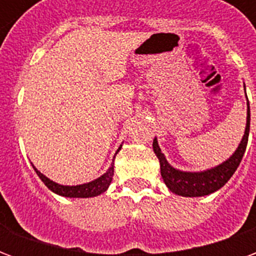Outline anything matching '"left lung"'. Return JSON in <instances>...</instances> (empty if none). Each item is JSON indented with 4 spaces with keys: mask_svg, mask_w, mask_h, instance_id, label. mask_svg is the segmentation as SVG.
Returning a JSON list of instances; mask_svg holds the SVG:
<instances>
[{
    "mask_svg": "<svg viewBox=\"0 0 256 256\" xmlns=\"http://www.w3.org/2000/svg\"><path fill=\"white\" fill-rule=\"evenodd\" d=\"M246 88V86H244ZM248 100V98H247ZM247 124H246V132L242 136V140L234 150V154L220 163L216 167L204 170V172H181L168 164L166 156L162 154L160 146L158 144V140H154V152L159 159L160 163V174L163 181L172 193L184 198H200L206 196L210 193L216 192L225 185L230 177L234 174L237 167L242 162L246 148L248 142V134H250V102L247 101Z\"/></svg>",
    "mask_w": 256,
    "mask_h": 256,
    "instance_id": "obj_1",
    "label": "left lung"
}]
</instances>
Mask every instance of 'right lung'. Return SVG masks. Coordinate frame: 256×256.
Listing matches in <instances>:
<instances>
[{"instance_id": "1", "label": "right lung", "mask_w": 256, "mask_h": 256, "mask_svg": "<svg viewBox=\"0 0 256 256\" xmlns=\"http://www.w3.org/2000/svg\"><path fill=\"white\" fill-rule=\"evenodd\" d=\"M122 146H119L120 150ZM115 159V158H114ZM34 167V166H32ZM36 176L41 178L42 182L46 185L48 188L50 189L53 193H58L60 196H64V198H94V196H98L101 193H104L110 186V184L112 181V177H114V162L111 163V167L106 170V172H104L101 177H98L94 181H90L88 184H82V185H74V186H68V185H60V184L53 182L52 180H49L48 177H45L41 172H38L36 167Z\"/></svg>"}]
</instances>
